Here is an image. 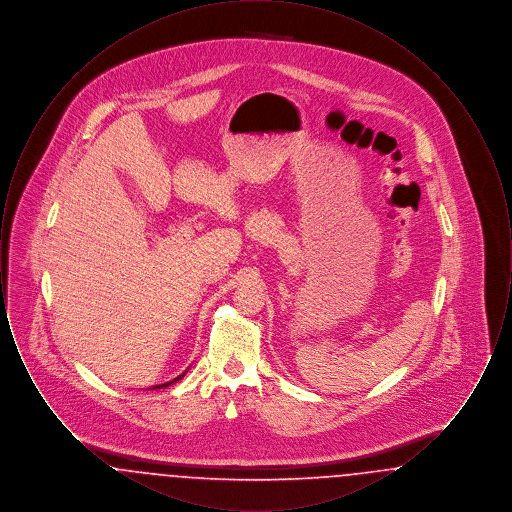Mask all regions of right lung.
<instances>
[{"label": "right lung", "instance_id": "1", "mask_svg": "<svg viewBox=\"0 0 512 512\" xmlns=\"http://www.w3.org/2000/svg\"><path fill=\"white\" fill-rule=\"evenodd\" d=\"M184 374H180L178 378H174V380H171V382H167V384H161V386H153V388H149V390H159V388H167V386H171V384H174V382H178L180 378H182Z\"/></svg>", "mask_w": 512, "mask_h": 512}]
</instances>
